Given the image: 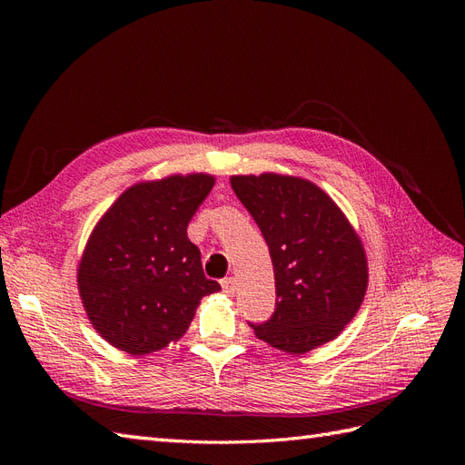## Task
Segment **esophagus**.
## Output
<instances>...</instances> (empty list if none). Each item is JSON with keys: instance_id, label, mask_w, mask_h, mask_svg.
<instances>
[{"instance_id": "34e87169", "label": "esophagus", "mask_w": 465, "mask_h": 465, "mask_svg": "<svg viewBox=\"0 0 465 465\" xmlns=\"http://www.w3.org/2000/svg\"><path fill=\"white\" fill-rule=\"evenodd\" d=\"M221 287H223V291L229 294V297H232V294L236 292V281L232 279V277H227V279H223L221 281Z\"/></svg>"}]
</instances>
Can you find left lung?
I'll return each instance as SVG.
<instances>
[{
  "label": "left lung",
  "instance_id": "1",
  "mask_svg": "<svg viewBox=\"0 0 465 465\" xmlns=\"http://www.w3.org/2000/svg\"><path fill=\"white\" fill-rule=\"evenodd\" d=\"M231 186L260 227L275 273V312L250 323L285 353L302 355L341 333L369 285L364 248L330 195L294 176H232Z\"/></svg>",
  "mask_w": 465,
  "mask_h": 465
}]
</instances>
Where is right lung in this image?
<instances>
[{
  "instance_id": "obj_1",
  "label": "right lung",
  "mask_w": 465,
  "mask_h": 465,
  "mask_svg": "<svg viewBox=\"0 0 465 465\" xmlns=\"http://www.w3.org/2000/svg\"><path fill=\"white\" fill-rule=\"evenodd\" d=\"M215 178L168 176L125 190L96 223L77 267L83 306L101 337L147 355L186 333L200 301L221 285L207 279L188 223Z\"/></svg>"
}]
</instances>
